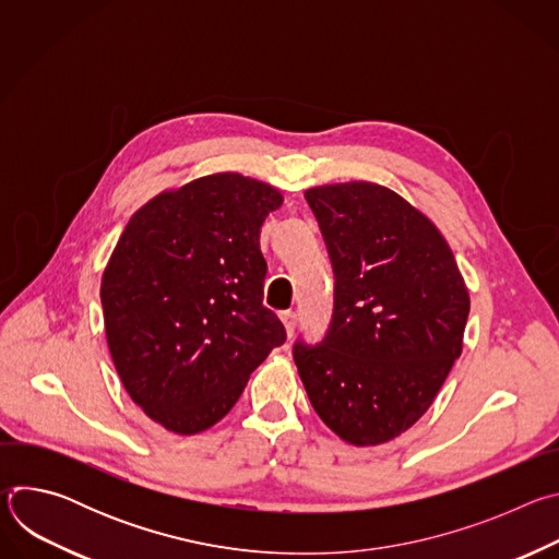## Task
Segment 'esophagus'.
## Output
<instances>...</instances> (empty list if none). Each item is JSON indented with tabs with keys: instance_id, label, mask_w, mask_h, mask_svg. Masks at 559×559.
<instances>
[{
	"instance_id": "34e87169",
	"label": "esophagus",
	"mask_w": 559,
	"mask_h": 559,
	"mask_svg": "<svg viewBox=\"0 0 559 559\" xmlns=\"http://www.w3.org/2000/svg\"><path fill=\"white\" fill-rule=\"evenodd\" d=\"M281 321H283V325H285L287 336H294V332H296V313H294V311H283V313H281Z\"/></svg>"
}]
</instances>
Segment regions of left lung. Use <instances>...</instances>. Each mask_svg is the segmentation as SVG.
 Returning a JSON list of instances; mask_svg holds the SVG:
<instances>
[{"label": "left lung", "instance_id": "8db88e82", "mask_svg": "<svg viewBox=\"0 0 559 559\" xmlns=\"http://www.w3.org/2000/svg\"><path fill=\"white\" fill-rule=\"evenodd\" d=\"M328 243L334 316L294 362L321 420L354 447L405 433L436 401L468 318V289L429 216L393 190L349 181L305 192Z\"/></svg>", "mask_w": 559, "mask_h": 559}]
</instances>
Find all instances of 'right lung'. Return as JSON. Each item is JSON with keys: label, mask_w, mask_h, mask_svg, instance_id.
<instances>
[{"label": "right lung", "mask_w": 559, "mask_h": 559, "mask_svg": "<svg viewBox=\"0 0 559 559\" xmlns=\"http://www.w3.org/2000/svg\"><path fill=\"white\" fill-rule=\"evenodd\" d=\"M283 194L238 173L166 190L128 221L102 276L115 369L147 418L194 436L236 405L285 343L263 307L259 234Z\"/></svg>", "instance_id": "obj_1"}]
</instances>
